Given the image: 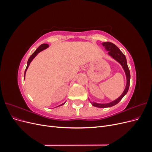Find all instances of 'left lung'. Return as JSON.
I'll use <instances>...</instances> for the list:
<instances>
[{
    "label": "left lung",
    "mask_w": 152,
    "mask_h": 152,
    "mask_svg": "<svg viewBox=\"0 0 152 152\" xmlns=\"http://www.w3.org/2000/svg\"><path fill=\"white\" fill-rule=\"evenodd\" d=\"M102 44L103 46H104V48L108 50V54L110 55V56L115 59V60H117L118 63H121V65L122 66L124 71L126 72V75L127 77V84L126 86V89L123 92L122 95L118 99L113 101V102L111 103H107V104H99V103L91 102V104H93L94 107H99V108H107V107H112V106L117 104L123 98L124 96L126 94V93H127V91L129 90V88L131 75H130L129 69L127 66V60H126V58L125 56V55L122 53V51H121V50L118 49V48L117 46V45L110 42H103Z\"/></svg>",
    "instance_id": "left-lung-1"
}]
</instances>
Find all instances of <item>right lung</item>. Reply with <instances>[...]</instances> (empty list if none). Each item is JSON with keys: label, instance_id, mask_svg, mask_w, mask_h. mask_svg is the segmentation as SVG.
Masks as SVG:
<instances>
[{"label": "right lung", "instance_id": "right-lung-1", "mask_svg": "<svg viewBox=\"0 0 152 152\" xmlns=\"http://www.w3.org/2000/svg\"><path fill=\"white\" fill-rule=\"evenodd\" d=\"M48 47H49V45L47 44H41V45H40V46H39L37 49H36L35 51L31 55L29 59H28V62H27V66H26V70H25V72H26V70H27V68H28V66H29V65H30V62L32 61V59H33L37 56V54L39 53H40V51H42V50L48 48ZM65 104V103L61 104V105H59V106H61V105H63V104Z\"/></svg>", "mask_w": 152, "mask_h": 152}]
</instances>
